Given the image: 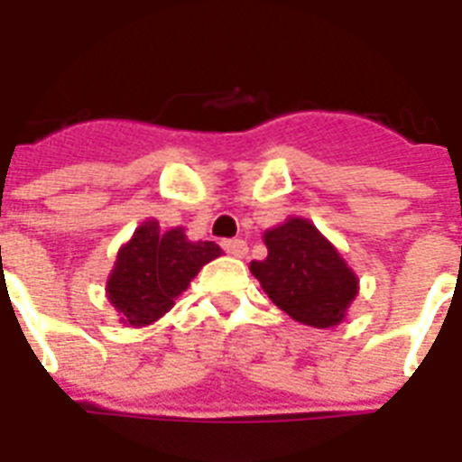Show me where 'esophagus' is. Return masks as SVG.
Masks as SVG:
<instances>
[{"instance_id": "1", "label": "esophagus", "mask_w": 462, "mask_h": 462, "mask_svg": "<svg viewBox=\"0 0 462 462\" xmlns=\"http://www.w3.org/2000/svg\"><path fill=\"white\" fill-rule=\"evenodd\" d=\"M223 249L230 254V256H235V259H245L246 252H249V246H246L245 239H225Z\"/></svg>"}]
</instances>
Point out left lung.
<instances>
[{
  "instance_id": "left-lung-1",
  "label": "left lung",
  "mask_w": 462,
  "mask_h": 462,
  "mask_svg": "<svg viewBox=\"0 0 462 462\" xmlns=\"http://www.w3.org/2000/svg\"><path fill=\"white\" fill-rule=\"evenodd\" d=\"M268 256L252 261L254 278L271 302L295 321L330 328L345 319L359 281L337 249L304 217L266 230Z\"/></svg>"
}]
</instances>
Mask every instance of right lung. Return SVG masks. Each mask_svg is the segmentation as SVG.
<instances>
[{
	"instance_id": "add662e5",
	"label": "right lung",
	"mask_w": 462,
	"mask_h": 462,
	"mask_svg": "<svg viewBox=\"0 0 462 462\" xmlns=\"http://www.w3.org/2000/svg\"><path fill=\"white\" fill-rule=\"evenodd\" d=\"M223 249L216 242H189L181 227L162 232L146 220L117 252L107 278V300L129 326H148L172 309L196 273Z\"/></svg>"
}]
</instances>
